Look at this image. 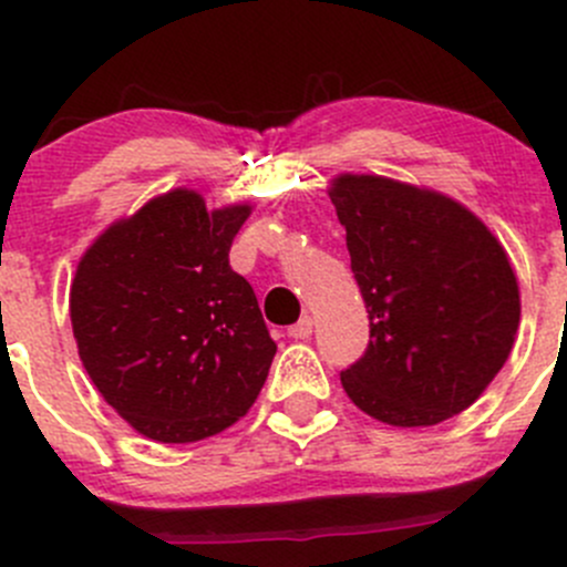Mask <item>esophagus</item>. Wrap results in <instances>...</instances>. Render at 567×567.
Instances as JSON below:
<instances>
[{"label": "esophagus", "instance_id": "obj_1", "mask_svg": "<svg viewBox=\"0 0 567 567\" xmlns=\"http://www.w3.org/2000/svg\"><path fill=\"white\" fill-rule=\"evenodd\" d=\"M288 337H293V340H310V337H312V318L305 316L299 320V323L290 326Z\"/></svg>", "mask_w": 567, "mask_h": 567}]
</instances>
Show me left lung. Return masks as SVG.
I'll list each match as a JSON object with an SVG mask.
<instances>
[{"label":"left lung","mask_w":567,"mask_h":567,"mask_svg":"<svg viewBox=\"0 0 567 567\" xmlns=\"http://www.w3.org/2000/svg\"><path fill=\"white\" fill-rule=\"evenodd\" d=\"M370 346L340 375L357 409L431 427L474 403L516 342L522 293L499 238L450 194L386 175L329 181Z\"/></svg>","instance_id":"left-lung-1"}]
</instances>
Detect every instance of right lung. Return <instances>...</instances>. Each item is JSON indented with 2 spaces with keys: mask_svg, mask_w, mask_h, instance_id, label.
Wrapping results in <instances>:
<instances>
[{
  "mask_svg": "<svg viewBox=\"0 0 567 567\" xmlns=\"http://www.w3.org/2000/svg\"><path fill=\"white\" fill-rule=\"evenodd\" d=\"M251 203L210 210L177 186L120 216L79 257L71 326L101 398L145 439L188 444L236 425L277 342L230 268Z\"/></svg>",
  "mask_w": 567,
  "mask_h": 567,
  "instance_id": "1",
  "label": "right lung"
}]
</instances>
